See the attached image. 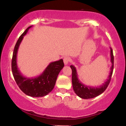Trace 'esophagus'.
<instances>
[{"label": "esophagus", "instance_id": "34e87169", "mask_svg": "<svg viewBox=\"0 0 126 126\" xmlns=\"http://www.w3.org/2000/svg\"><path fill=\"white\" fill-rule=\"evenodd\" d=\"M70 57H64V59H63V62H64V63L65 65L68 64V63L70 62Z\"/></svg>", "mask_w": 126, "mask_h": 126}]
</instances>
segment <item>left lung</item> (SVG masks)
<instances>
[{"instance_id": "1", "label": "left lung", "mask_w": 126, "mask_h": 126, "mask_svg": "<svg viewBox=\"0 0 126 126\" xmlns=\"http://www.w3.org/2000/svg\"><path fill=\"white\" fill-rule=\"evenodd\" d=\"M110 56H111V62L112 63V66L111 67L110 73L108 76V79L101 86L99 87H94V86H86L82 83L79 80L78 78L77 71H76V67L73 65L70 66L72 70V85H73V89L74 90L75 94L79 96L80 98L83 99H90L93 98L98 96L102 93L104 92L107 88L108 87L110 82L111 76H112V72L114 69V56L112 48H110Z\"/></svg>"}]
</instances>
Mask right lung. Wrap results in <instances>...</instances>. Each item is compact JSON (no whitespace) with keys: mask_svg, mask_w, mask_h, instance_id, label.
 I'll use <instances>...</instances> for the list:
<instances>
[{"mask_svg":"<svg viewBox=\"0 0 126 126\" xmlns=\"http://www.w3.org/2000/svg\"><path fill=\"white\" fill-rule=\"evenodd\" d=\"M31 27L27 28L16 43L12 56V71L17 85L24 93L32 97H42L53 89L59 73L64 67V63L63 59L51 62L41 75L35 78H26L21 74L17 66V53L22 40Z\"/></svg>","mask_w":126,"mask_h":126,"instance_id":"add662e5","label":"right lung"}]
</instances>
